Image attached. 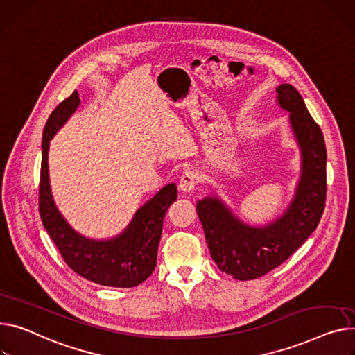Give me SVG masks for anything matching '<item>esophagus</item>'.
Masks as SVG:
<instances>
[{
    "label": "esophagus",
    "mask_w": 355,
    "mask_h": 355,
    "mask_svg": "<svg viewBox=\"0 0 355 355\" xmlns=\"http://www.w3.org/2000/svg\"><path fill=\"white\" fill-rule=\"evenodd\" d=\"M200 182V174L194 170H185L180 180V190L184 193H190L194 190V187Z\"/></svg>",
    "instance_id": "obj_1"
}]
</instances>
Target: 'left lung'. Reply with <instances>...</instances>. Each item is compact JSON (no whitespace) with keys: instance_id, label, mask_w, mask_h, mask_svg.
<instances>
[{"instance_id":"obj_1","label":"left lung","mask_w":355,"mask_h":355,"mask_svg":"<svg viewBox=\"0 0 355 355\" xmlns=\"http://www.w3.org/2000/svg\"><path fill=\"white\" fill-rule=\"evenodd\" d=\"M277 94L279 107L290 112L302 158L301 178L287 211L266 227H251L217 197L197 202L212 259L221 271L241 281L263 277L288 259L317 228L325 207L327 150L321 128L293 85L281 84Z\"/></svg>"}]
</instances>
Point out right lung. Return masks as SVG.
I'll return each instance as SVG.
<instances>
[{"mask_svg": "<svg viewBox=\"0 0 355 355\" xmlns=\"http://www.w3.org/2000/svg\"><path fill=\"white\" fill-rule=\"evenodd\" d=\"M78 104V92L74 91L57 105L44 127L38 190L40 217L71 270L101 286L131 288L146 281L155 268L164 217L177 200V187L175 184L165 185L135 212L130 225L115 239L96 241L76 232L60 214L51 196L49 147L50 139Z\"/></svg>", "mask_w": 355, "mask_h": 355, "instance_id": "right-lung-1", "label": "right lung"}]
</instances>
